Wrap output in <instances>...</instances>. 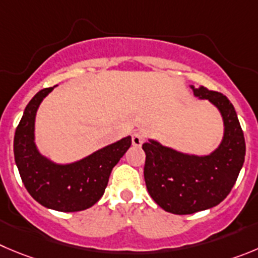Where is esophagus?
I'll return each mask as SVG.
<instances>
[{"label": "esophagus", "instance_id": "obj_1", "mask_svg": "<svg viewBox=\"0 0 258 258\" xmlns=\"http://www.w3.org/2000/svg\"><path fill=\"white\" fill-rule=\"evenodd\" d=\"M144 141H145V139H144V136L140 132H134V134H132V144H134L135 146H141Z\"/></svg>", "mask_w": 258, "mask_h": 258}]
</instances>
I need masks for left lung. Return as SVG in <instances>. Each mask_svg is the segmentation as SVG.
Segmentation results:
<instances>
[{"mask_svg":"<svg viewBox=\"0 0 258 258\" xmlns=\"http://www.w3.org/2000/svg\"><path fill=\"white\" fill-rule=\"evenodd\" d=\"M191 88L195 95L209 99L220 110L225 126L220 146L210 155L195 156L153 140L143 145L146 188L160 208L177 215L219 205L232 191L245 155L244 135L230 100L204 86Z\"/></svg>","mask_w":258,"mask_h":258,"instance_id":"left-lung-1","label":"left lung"}]
</instances>
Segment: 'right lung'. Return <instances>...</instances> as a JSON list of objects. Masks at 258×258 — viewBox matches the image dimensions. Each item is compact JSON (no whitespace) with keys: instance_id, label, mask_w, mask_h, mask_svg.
Segmentation results:
<instances>
[{"instance_id":"1","label":"right lung","mask_w":258,"mask_h":258,"mask_svg":"<svg viewBox=\"0 0 258 258\" xmlns=\"http://www.w3.org/2000/svg\"><path fill=\"white\" fill-rule=\"evenodd\" d=\"M53 88L38 91L26 105L14 137V155L21 180L40 205L63 213L91 208L99 201L113 167L131 146L127 136L80 162L58 165L38 153L34 144V119L38 107Z\"/></svg>"}]
</instances>
